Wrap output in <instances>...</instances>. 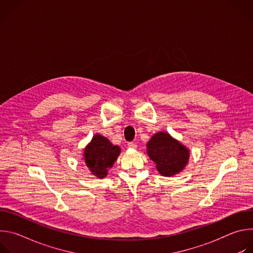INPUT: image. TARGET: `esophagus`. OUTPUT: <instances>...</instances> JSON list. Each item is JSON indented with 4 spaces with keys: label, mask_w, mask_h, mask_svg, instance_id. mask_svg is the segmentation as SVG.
I'll use <instances>...</instances> for the list:
<instances>
[{
    "label": "esophagus",
    "mask_w": 253,
    "mask_h": 253,
    "mask_svg": "<svg viewBox=\"0 0 253 253\" xmlns=\"http://www.w3.org/2000/svg\"><path fill=\"white\" fill-rule=\"evenodd\" d=\"M128 148H130V149H136V148H137V144L134 143V142H130V143H128Z\"/></svg>",
    "instance_id": "obj_1"
}]
</instances>
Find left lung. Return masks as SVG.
Here are the masks:
<instances>
[{"label": "left lung", "mask_w": 253, "mask_h": 253, "mask_svg": "<svg viewBox=\"0 0 253 253\" xmlns=\"http://www.w3.org/2000/svg\"><path fill=\"white\" fill-rule=\"evenodd\" d=\"M147 154L156 163L162 176L170 177L181 172L189 159V150L166 132H158L147 143Z\"/></svg>", "instance_id": "8db88e82"}]
</instances>
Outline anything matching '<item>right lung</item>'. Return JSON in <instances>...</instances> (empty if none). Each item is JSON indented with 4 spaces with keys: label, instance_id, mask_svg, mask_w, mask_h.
<instances>
[{
    "label": "right lung",
    "instance_id": "right-lung-1",
    "mask_svg": "<svg viewBox=\"0 0 253 253\" xmlns=\"http://www.w3.org/2000/svg\"><path fill=\"white\" fill-rule=\"evenodd\" d=\"M120 152L119 146L113 145L106 137L95 134L84 149L85 164L94 176L99 179L104 178L117 160Z\"/></svg>",
    "mask_w": 253,
    "mask_h": 253
}]
</instances>
